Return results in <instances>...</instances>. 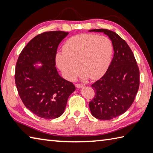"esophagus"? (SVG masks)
<instances>
[{
  "mask_svg": "<svg viewBox=\"0 0 153 153\" xmlns=\"http://www.w3.org/2000/svg\"><path fill=\"white\" fill-rule=\"evenodd\" d=\"M85 86V84H76V87L77 88H81L84 87Z\"/></svg>",
  "mask_w": 153,
  "mask_h": 153,
  "instance_id": "1",
  "label": "esophagus"
}]
</instances>
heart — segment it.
I'll use <instances>...</instances> for the list:
<instances>
[{"mask_svg":"<svg viewBox=\"0 0 153 153\" xmlns=\"http://www.w3.org/2000/svg\"><path fill=\"white\" fill-rule=\"evenodd\" d=\"M63 52L56 55V63L65 78L73 81L81 69L84 77L95 80L104 76L110 65L113 45L104 36L83 33L69 38Z\"/></svg>","mask_w":153,"mask_h":153,"instance_id":"b5f03b06","label":"heart"}]
</instances>
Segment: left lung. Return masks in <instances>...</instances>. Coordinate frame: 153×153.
<instances>
[{"mask_svg": "<svg viewBox=\"0 0 153 153\" xmlns=\"http://www.w3.org/2000/svg\"><path fill=\"white\" fill-rule=\"evenodd\" d=\"M89 32L104 33L113 44V60L104 76L92 85L95 96L89 102L94 117L109 120L122 115L132 105L139 88V69L132 51L117 33L106 29Z\"/></svg>", "mask_w": 153, "mask_h": 153, "instance_id": "8db88e82", "label": "left lung"}]
</instances>
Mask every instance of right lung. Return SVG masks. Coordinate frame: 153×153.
<instances>
[{
	"mask_svg": "<svg viewBox=\"0 0 153 153\" xmlns=\"http://www.w3.org/2000/svg\"><path fill=\"white\" fill-rule=\"evenodd\" d=\"M68 34L53 31L35 36L17 61L15 80L19 97L25 107L41 118L60 117L69 97L76 90L71 82L59 76L55 67L58 46Z\"/></svg>",
	"mask_w": 153,
	"mask_h": 153,
	"instance_id": "add662e5",
	"label": "right lung"
}]
</instances>
